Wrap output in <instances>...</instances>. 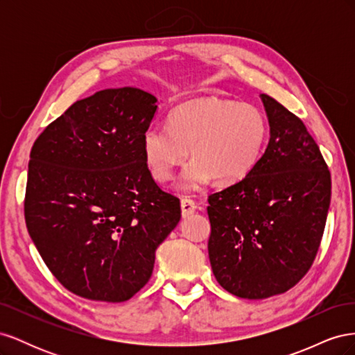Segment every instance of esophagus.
<instances>
[{"label": "esophagus", "mask_w": 355, "mask_h": 355, "mask_svg": "<svg viewBox=\"0 0 355 355\" xmlns=\"http://www.w3.org/2000/svg\"><path fill=\"white\" fill-rule=\"evenodd\" d=\"M180 209H182V216L188 218L192 213L197 210V204L191 198H182L180 201Z\"/></svg>", "instance_id": "1"}]
</instances>
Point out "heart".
Listing matches in <instances>:
<instances>
[{
  "instance_id": "b5f03b06",
  "label": "heart",
  "mask_w": 355,
  "mask_h": 355,
  "mask_svg": "<svg viewBox=\"0 0 355 355\" xmlns=\"http://www.w3.org/2000/svg\"><path fill=\"white\" fill-rule=\"evenodd\" d=\"M270 136V125L259 108L218 98L179 105L168 125L153 124L142 135L145 163L158 182H167L189 155L179 185L196 191L213 180L218 185L239 184L259 163Z\"/></svg>"
}]
</instances>
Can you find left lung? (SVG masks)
<instances>
[{"label":"left lung","mask_w":355,"mask_h":355,"mask_svg":"<svg viewBox=\"0 0 355 355\" xmlns=\"http://www.w3.org/2000/svg\"><path fill=\"white\" fill-rule=\"evenodd\" d=\"M270 142L252 173L209 197V257L218 283L243 299L292 288L323 237L331 179L320 148L295 114L261 94Z\"/></svg>","instance_id":"8db88e82"}]
</instances>
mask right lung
Returning a JSON list of instances; mask_svg holds the SVG:
<instances>
[{
	"label": "right lung",
	"mask_w": 355,
	"mask_h": 355,
	"mask_svg": "<svg viewBox=\"0 0 355 355\" xmlns=\"http://www.w3.org/2000/svg\"><path fill=\"white\" fill-rule=\"evenodd\" d=\"M157 98L135 87L77 101L31 149L26 228L69 292L124 302L153 275L155 250L180 220L142 151Z\"/></svg>",
	"instance_id": "obj_1"
}]
</instances>
